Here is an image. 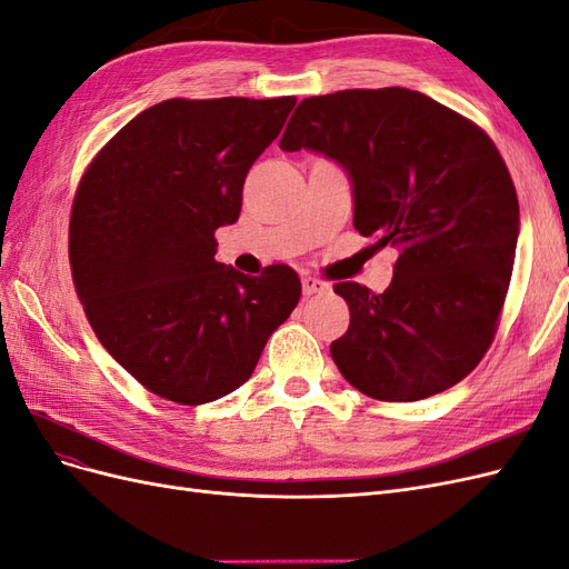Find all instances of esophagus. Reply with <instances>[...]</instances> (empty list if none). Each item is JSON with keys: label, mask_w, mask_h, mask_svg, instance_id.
Returning a JSON list of instances; mask_svg holds the SVG:
<instances>
[{"label": "esophagus", "mask_w": 569, "mask_h": 569, "mask_svg": "<svg viewBox=\"0 0 569 569\" xmlns=\"http://www.w3.org/2000/svg\"><path fill=\"white\" fill-rule=\"evenodd\" d=\"M301 287H303V295L306 297L322 295V291H327V282H322L320 278H313V274H303Z\"/></svg>", "instance_id": "esophagus-1"}]
</instances>
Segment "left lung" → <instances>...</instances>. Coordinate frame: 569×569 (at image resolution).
<instances>
[{
    "instance_id": "8db88e82",
    "label": "left lung",
    "mask_w": 569,
    "mask_h": 569,
    "mask_svg": "<svg viewBox=\"0 0 569 569\" xmlns=\"http://www.w3.org/2000/svg\"><path fill=\"white\" fill-rule=\"evenodd\" d=\"M349 170L353 228L396 247L393 280L375 295L337 282L351 322L330 353L377 401H420L458 385L489 351L503 313L520 206L491 137L406 88L308 97L282 134Z\"/></svg>"
}]
</instances>
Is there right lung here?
Returning a JSON list of instances; mask_svg holds the SVG:
<instances>
[{"instance_id": "add662e5", "label": "right lung", "mask_w": 569, "mask_h": 569, "mask_svg": "<svg viewBox=\"0 0 569 569\" xmlns=\"http://www.w3.org/2000/svg\"><path fill=\"white\" fill-rule=\"evenodd\" d=\"M297 97L166 99L84 170L68 258L97 339L147 391L199 406L242 387L301 297L297 270L216 261V230Z\"/></svg>"}]
</instances>
